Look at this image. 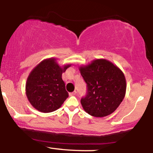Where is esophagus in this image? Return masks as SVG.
Here are the masks:
<instances>
[{"mask_svg": "<svg viewBox=\"0 0 153 153\" xmlns=\"http://www.w3.org/2000/svg\"><path fill=\"white\" fill-rule=\"evenodd\" d=\"M76 91H73V92H72V93H70V94H69V95H70V96H75V94H76Z\"/></svg>", "mask_w": 153, "mask_h": 153, "instance_id": "34e87169", "label": "esophagus"}]
</instances>
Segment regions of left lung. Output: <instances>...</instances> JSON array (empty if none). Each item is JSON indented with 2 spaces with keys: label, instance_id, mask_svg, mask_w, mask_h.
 <instances>
[{
  "label": "left lung",
  "instance_id": "obj_1",
  "mask_svg": "<svg viewBox=\"0 0 153 153\" xmlns=\"http://www.w3.org/2000/svg\"><path fill=\"white\" fill-rule=\"evenodd\" d=\"M87 84V94L80 103L88 114L103 117L118 108L124 99L127 82L123 72L105 59H96L79 68Z\"/></svg>",
  "mask_w": 153,
  "mask_h": 153
}]
</instances>
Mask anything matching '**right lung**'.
<instances>
[{
  "label": "right lung",
  "instance_id": "right-lung-1",
  "mask_svg": "<svg viewBox=\"0 0 153 153\" xmlns=\"http://www.w3.org/2000/svg\"><path fill=\"white\" fill-rule=\"evenodd\" d=\"M71 66H59L57 59L51 57L35 67L26 82V94L31 106L43 113L54 111L62 106L68 97L62 75Z\"/></svg>",
  "mask_w": 153,
  "mask_h": 153
}]
</instances>
